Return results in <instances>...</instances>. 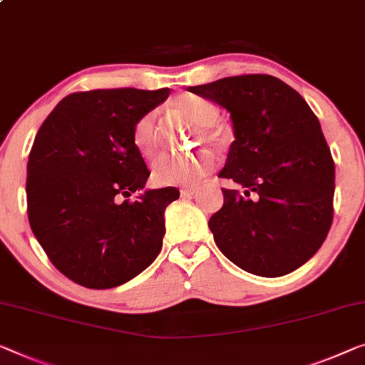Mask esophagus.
I'll list each match as a JSON object with an SVG mask.
<instances>
[{
	"label": "esophagus",
	"instance_id": "obj_1",
	"mask_svg": "<svg viewBox=\"0 0 365 365\" xmlns=\"http://www.w3.org/2000/svg\"><path fill=\"white\" fill-rule=\"evenodd\" d=\"M180 193L182 197H193L195 193H198V187H195V185H187V187L180 188Z\"/></svg>",
	"mask_w": 365,
	"mask_h": 365
}]
</instances>
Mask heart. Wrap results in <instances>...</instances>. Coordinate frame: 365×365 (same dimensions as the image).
<instances>
[{"mask_svg": "<svg viewBox=\"0 0 365 365\" xmlns=\"http://www.w3.org/2000/svg\"><path fill=\"white\" fill-rule=\"evenodd\" d=\"M170 108L177 116L183 118L193 126H198L205 143L211 145H220L222 143V129L220 124L215 123L220 116V110L215 103L193 93H182L173 98ZM133 138L135 149L144 157L154 154L157 145L154 114H145L135 123ZM211 165L213 164L208 157L190 159L180 155H162L152 167V180L157 185H190L205 175Z\"/></svg>", "mask_w": 365, "mask_h": 365, "instance_id": "1", "label": "heart"}]
</instances>
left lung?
Segmentation results:
<instances>
[{
    "instance_id": "8db88e82",
    "label": "left lung",
    "mask_w": 365,
    "mask_h": 365,
    "mask_svg": "<svg viewBox=\"0 0 365 365\" xmlns=\"http://www.w3.org/2000/svg\"><path fill=\"white\" fill-rule=\"evenodd\" d=\"M188 91L226 108L232 140L222 208L210 217L220 251L249 274L282 277L313 257L333 222L334 160L302 95L272 75H239Z\"/></svg>"
}]
</instances>
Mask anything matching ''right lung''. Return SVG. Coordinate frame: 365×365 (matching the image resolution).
Here are the masks:
<instances>
[{
	"instance_id": "add662e5",
	"label": "right lung",
	"mask_w": 365,
	"mask_h": 365,
	"mask_svg": "<svg viewBox=\"0 0 365 365\" xmlns=\"http://www.w3.org/2000/svg\"><path fill=\"white\" fill-rule=\"evenodd\" d=\"M170 90L111 88L65 96L37 130L27 162V216L51 262L95 290L123 285L154 262L175 187L145 190L150 172L134 126Z\"/></svg>"
}]
</instances>
